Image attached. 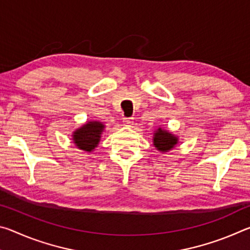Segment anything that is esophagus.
Segmentation results:
<instances>
[{"label":"esophagus","instance_id":"esophagus-1","mask_svg":"<svg viewBox=\"0 0 250 250\" xmlns=\"http://www.w3.org/2000/svg\"><path fill=\"white\" fill-rule=\"evenodd\" d=\"M132 122H133L132 118H125V119H124V125H132Z\"/></svg>","mask_w":250,"mask_h":250}]
</instances>
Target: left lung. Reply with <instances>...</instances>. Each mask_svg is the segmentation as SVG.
<instances>
[{"label":"left lung","instance_id":"obj_1","mask_svg":"<svg viewBox=\"0 0 250 250\" xmlns=\"http://www.w3.org/2000/svg\"><path fill=\"white\" fill-rule=\"evenodd\" d=\"M152 141H153V146L156 150L161 153H167L179 145V137L167 129L158 126L153 131Z\"/></svg>","mask_w":250,"mask_h":250}]
</instances>
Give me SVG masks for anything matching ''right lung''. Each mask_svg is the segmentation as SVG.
Wrapping results in <instances>:
<instances>
[{
  "instance_id": "add662e5",
  "label": "right lung",
  "mask_w": 250,
  "mask_h": 250,
  "mask_svg": "<svg viewBox=\"0 0 250 250\" xmlns=\"http://www.w3.org/2000/svg\"><path fill=\"white\" fill-rule=\"evenodd\" d=\"M104 128V122L96 120L87 121L74 131L71 134V140L77 149L91 153L98 146Z\"/></svg>"
}]
</instances>
